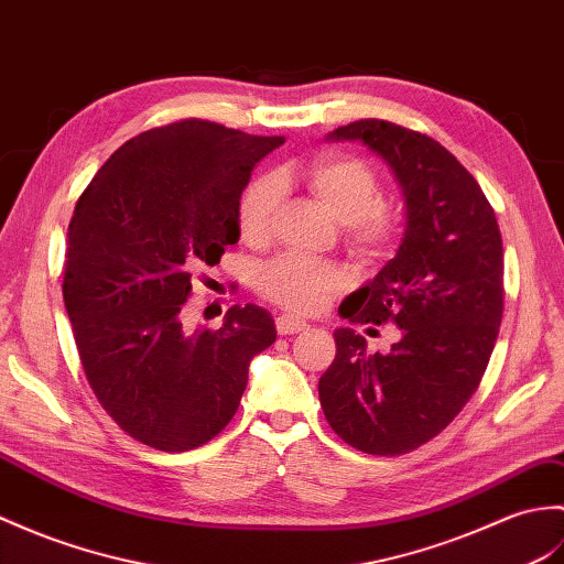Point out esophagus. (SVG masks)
<instances>
[{"label": "esophagus", "mask_w": 564, "mask_h": 564, "mask_svg": "<svg viewBox=\"0 0 564 564\" xmlns=\"http://www.w3.org/2000/svg\"><path fill=\"white\" fill-rule=\"evenodd\" d=\"M276 329L279 334H300L307 329V322L293 317V314H281V317H276Z\"/></svg>", "instance_id": "obj_1"}]
</instances>
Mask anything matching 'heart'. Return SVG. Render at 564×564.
<instances>
[{"label": "heart", "instance_id": "heart-1", "mask_svg": "<svg viewBox=\"0 0 564 564\" xmlns=\"http://www.w3.org/2000/svg\"><path fill=\"white\" fill-rule=\"evenodd\" d=\"M305 182L326 212L344 223L346 240L356 252H382L394 238L397 218L382 204V187L370 165L350 155H322L307 167ZM281 185L279 177L267 175L245 189L238 208V228L245 242L261 245L271 238L281 206ZM344 285L346 276L338 267L300 257L273 259L257 279L261 295L293 312L324 307Z\"/></svg>", "mask_w": 564, "mask_h": 564}]
</instances>
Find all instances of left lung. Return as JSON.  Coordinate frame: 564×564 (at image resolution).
I'll return each mask as SVG.
<instances>
[{"label":"left lung","mask_w":564,"mask_h":564,"mask_svg":"<svg viewBox=\"0 0 564 564\" xmlns=\"http://www.w3.org/2000/svg\"><path fill=\"white\" fill-rule=\"evenodd\" d=\"M326 139L360 141L391 167L405 230L394 259L338 307L350 324L394 322L401 338L368 352L356 329H336L319 403L350 447L399 456L440 435L480 384L505 307L502 235L474 175L435 139L384 120Z\"/></svg>","instance_id":"1"}]
</instances>
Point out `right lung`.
I'll use <instances>...</instances> for the list:
<instances>
[{"label":"right lung","instance_id":"obj_1","mask_svg":"<svg viewBox=\"0 0 564 564\" xmlns=\"http://www.w3.org/2000/svg\"><path fill=\"white\" fill-rule=\"evenodd\" d=\"M283 137L180 120L129 139L78 196L67 232L64 307L84 372L127 435L189 452L230 423L250 362L276 341L271 312L228 310L187 332L192 273L240 238V196Z\"/></svg>","mask_w":564,"mask_h":564}]
</instances>
